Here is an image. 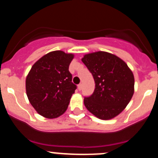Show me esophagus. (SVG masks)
Listing matches in <instances>:
<instances>
[{"label": "esophagus", "mask_w": 158, "mask_h": 158, "mask_svg": "<svg viewBox=\"0 0 158 158\" xmlns=\"http://www.w3.org/2000/svg\"><path fill=\"white\" fill-rule=\"evenodd\" d=\"M81 88H82V84H79L78 85V89H79V90H81Z\"/></svg>", "instance_id": "1"}]
</instances>
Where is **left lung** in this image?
Listing matches in <instances>:
<instances>
[{"instance_id": "left-lung-1", "label": "left lung", "mask_w": 158, "mask_h": 158, "mask_svg": "<svg viewBox=\"0 0 158 158\" xmlns=\"http://www.w3.org/2000/svg\"><path fill=\"white\" fill-rule=\"evenodd\" d=\"M95 81V89L85 97L86 108L101 119L115 117L125 109L134 94L135 78L124 61L117 56L99 51L81 59Z\"/></svg>"}]
</instances>
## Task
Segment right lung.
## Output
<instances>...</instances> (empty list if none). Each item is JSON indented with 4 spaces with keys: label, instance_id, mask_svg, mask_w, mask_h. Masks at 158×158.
Segmentation results:
<instances>
[{
    "label": "right lung",
    "instance_id": "obj_1",
    "mask_svg": "<svg viewBox=\"0 0 158 158\" xmlns=\"http://www.w3.org/2000/svg\"><path fill=\"white\" fill-rule=\"evenodd\" d=\"M73 56L56 50L42 56L32 65L26 79V91L30 104L40 115L56 118L68 108L77 89L69 71Z\"/></svg>",
    "mask_w": 158,
    "mask_h": 158
}]
</instances>
